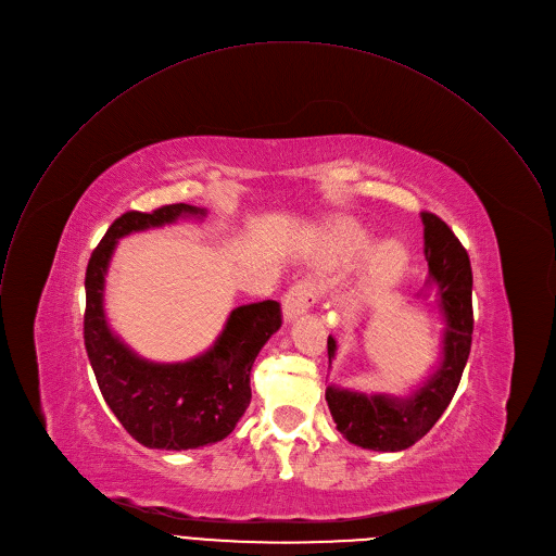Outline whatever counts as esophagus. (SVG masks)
Masks as SVG:
<instances>
[{
  "mask_svg": "<svg viewBox=\"0 0 556 556\" xmlns=\"http://www.w3.org/2000/svg\"><path fill=\"white\" fill-rule=\"evenodd\" d=\"M317 300V287L311 280H300L293 287H289V291L282 298V308H285V317L293 319L300 313H304L306 308H311Z\"/></svg>",
  "mask_w": 556,
  "mask_h": 556,
  "instance_id": "34e87169",
  "label": "esophagus"
}]
</instances>
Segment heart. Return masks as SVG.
Wrapping results in <instances>:
<instances>
[{"label": "heart", "mask_w": 556, "mask_h": 556, "mask_svg": "<svg viewBox=\"0 0 556 556\" xmlns=\"http://www.w3.org/2000/svg\"><path fill=\"white\" fill-rule=\"evenodd\" d=\"M370 248V235L346 220V224L338 226V230L330 237V254L338 261H355ZM407 265V252L399 243H386L377 248V252L370 256L368 263V278L372 285H388L394 282Z\"/></svg>", "instance_id": "1"}]
</instances>
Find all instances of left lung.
<instances>
[{
    "instance_id": "1",
    "label": "left lung",
    "mask_w": 556,
    "mask_h": 556,
    "mask_svg": "<svg viewBox=\"0 0 556 556\" xmlns=\"http://www.w3.org/2000/svg\"><path fill=\"white\" fill-rule=\"evenodd\" d=\"M429 285H435L447 330L438 372L409 399L366 396L328 388L326 403L338 429L353 445L375 452H401L412 447L452 403L471 353L473 336V274L469 254L452 228L433 212H420ZM336 357V340L328 338V359Z\"/></svg>"
}]
</instances>
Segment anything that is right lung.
Listing matches in <instances>:
<instances>
[{
    "label": "right lung",
    "instance_id": "1",
    "mask_svg": "<svg viewBox=\"0 0 556 556\" xmlns=\"http://www.w3.org/2000/svg\"><path fill=\"white\" fill-rule=\"evenodd\" d=\"M205 214L188 203L118 216L91 252L85 271L83 338L102 399L123 427L151 450H197L224 440L252 401L250 372L265 342L282 324L276 300L232 311L214 346L186 364H151L109 330L102 311L104 274L121 237Z\"/></svg>",
    "mask_w": 556,
    "mask_h": 556
}]
</instances>
